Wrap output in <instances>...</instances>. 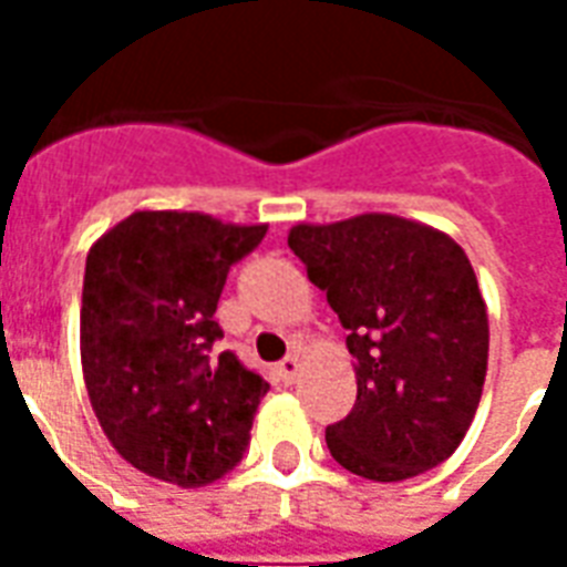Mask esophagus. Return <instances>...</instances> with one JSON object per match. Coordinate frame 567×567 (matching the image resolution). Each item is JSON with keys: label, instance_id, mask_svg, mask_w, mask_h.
I'll use <instances>...</instances> for the list:
<instances>
[{"label": "esophagus", "instance_id": "esophagus-1", "mask_svg": "<svg viewBox=\"0 0 567 567\" xmlns=\"http://www.w3.org/2000/svg\"><path fill=\"white\" fill-rule=\"evenodd\" d=\"M300 368H303V364H300V358L288 355V358H282L279 364H276V377H279L285 385H291V382L300 377Z\"/></svg>", "mask_w": 567, "mask_h": 567}]
</instances>
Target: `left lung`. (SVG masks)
<instances>
[{"instance_id":"obj_1","label":"left lung","mask_w":567,"mask_h":567,"mask_svg":"<svg viewBox=\"0 0 567 567\" xmlns=\"http://www.w3.org/2000/svg\"><path fill=\"white\" fill-rule=\"evenodd\" d=\"M288 246L355 358V406L324 431L333 462L377 483L446 462L474 422L488 361L486 303L462 246L380 212L297 224Z\"/></svg>"}]
</instances>
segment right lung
Segmentation results:
<instances>
[{"label": "right lung", "instance_id": "add662e5", "mask_svg": "<svg viewBox=\"0 0 567 567\" xmlns=\"http://www.w3.org/2000/svg\"><path fill=\"white\" fill-rule=\"evenodd\" d=\"M264 234L203 212H133L87 251L84 385L105 437L142 474L197 488L243 458L270 385L212 343L227 272Z\"/></svg>", "mask_w": 567, "mask_h": 567}]
</instances>
